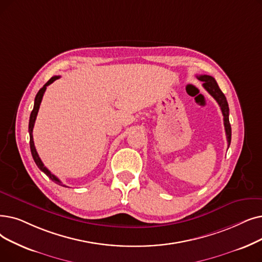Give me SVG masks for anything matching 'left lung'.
Wrapping results in <instances>:
<instances>
[{
    "label": "left lung",
    "mask_w": 262,
    "mask_h": 262,
    "mask_svg": "<svg viewBox=\"0 0 262 262\" xmlns=\"http://www.w3.org/2000/svg\"><path fill=\"white\" fill-rule=\"evenodd\" d=\"M200 81L203 82V88L208 91V93L213 96V98L217 101V104L221 107L222 113L224 116V126H225V132L227 136V142H228V147L231 142V126H230V122H229V107L228 103H227L226 96L221 91L217 82L215 81V79L212 76L209 75H200L197 76Z\"/></svg>",
    "instance_id": "1"
}]
</instances>
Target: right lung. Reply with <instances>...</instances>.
I'll use <instances>...</instances> for the list:
<instances>
[{"mask_svg":"<svg viewBox=\"0 0 262 262\" xmlns=\"http://www.w3.org/2000/svg\"><path fill=\"white\" fill-rule=\"evenodd\" d=\"M59 78H60V76H53L52 78H50V80L38 91V93H37L36 96H35V100H34V108H33V110H32V112H31L30 122H29L30 147H31V153H32L34 162H35V164L37 165V167L41 170V171H42L45 174H46L49 179H51V180L54 182V183L59 184V185H61V186H64V187H67L66 185L62 184V182H61L58 178H56L54 174H52V173L49 171V170L43 166V164H42V162H41V159L39 158V156H38V154H37V151H36V149H35V145H34V140H33V127H34V124H35V120H36V117H37L38 109H39V106H40V103H41V99H42L45 91H46V89H47V86H48L49 84H51L52 82H54V81L56 80V79H59Z\"/></svg>","mask_w":262,"mask_h":262,"instance_id":"1","label":"right lung"}]
</instances>
